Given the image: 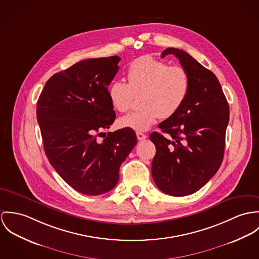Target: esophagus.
Returning a JSON list of instances; mask_svg holds the SVG:
<instances>
[{"instance_id":"34e87169","label":"esophagus","mask_w":259,"mask_h":259,"mask_svg":"<svg viewBox=\"0 0 259 259\" xmlns=\"http://www.w3.org/2000/svg\"><path fill=\"white\" fill-rule=\"evenodd\" d=\"M136 135H137V139H138L139 141H143V140H145V139L147 138V136H146L144 133H142V132H137Z\"/></svg>"}]
</instances>
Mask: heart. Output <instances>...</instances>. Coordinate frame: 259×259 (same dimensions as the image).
I'll return each mask as SVG.
<instances>
[{
	"mask_svg": "<svg viewBox=\"0 0 259 259\" xmlns=\"http://www.w3.org/2000/svg\"><path fill=\"white\" fill-rule=\"evenodd\" d=\"M128 84L115 80L108 87V98L118 112H126L134 96L139 97L138 111L119 119L122 128L136 131L148 130L158 118L175 115L185 103L191 87L187 70L178 65H169L164 60L151 56L134 59L127 68Z\"/></svg>",
	"mask_w": 259,
	"mask_h": 259,
	"instance_id": "obj_1",
	"label": "heart"
}]
</instances>
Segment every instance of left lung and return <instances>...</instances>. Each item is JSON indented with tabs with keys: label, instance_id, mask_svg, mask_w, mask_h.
I'll list each match as a JSON object with an SVG mask.
<instances>
[{
	"label": "left lung",
	"instance_id": "1",
	"mask_svg": "<svg viewBox=\"0 0 259 259\" xmlns=\"http://www.w3.org/2000/svg\"><path fill=\"white\" fill-rule=\"evenodd\" d=\"M174 55L191 79L189 95L175 114L159 124L165 137L153 132L156 146L152 176L165 194L183 197L196 193L220 169L230 121V107L217 76L188 53L168 48L161 57Z\"/></svg>",
	"mask_w": 259,
	"mask_h": 259
}]
</instances>
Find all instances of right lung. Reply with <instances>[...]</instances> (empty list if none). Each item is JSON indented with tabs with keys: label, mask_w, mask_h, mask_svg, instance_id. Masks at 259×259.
Returning <instances> with one entry per match:
<instances>
[{
	"label": "right lung",
	"mask_w": 259,
	"mask_h": 259,
	"mask_svg": "<svg viewBox=\"0 0 259 259\" xmlns=\"http://www.w3.org/2000/svg\"><path fill=\"white\" fill-rule=\"evenodd\" d=\"M119 57L90 58L54 74L36 104L46 155L72 189L87 196L111 191L119 168L137 143L133 129L97 136L115 120L108 85L119 66Z\"/></svg>",
	"instance_id": "obj_1"
}]
</instances>
